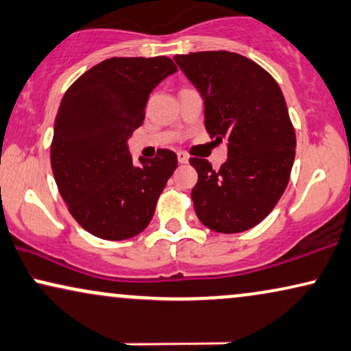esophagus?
Masks as SVG:
<instances>
[{"label": "esophagus", "instance_id": "esophagus-1", "mask_svg": "<svg viewBox=\"0 0 351 351\" xmlns=\"http://www.w3.org/2000/svg\"><path fill=\"white\" fill-rule=\"evenodd\" d=\"M177 159H179L180 165H186V162H189V156H186V154L182 153V152L177 153Z\"/></svg>", "mask_w": 351, "mask_h": 351}]
</instances>
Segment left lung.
I'll return each mask as SVG.
<instances>
[{
	"label": "left lung",
	"mask_w": 351,
	"mask_h": 351,
	"mask_svg": "<svg viewBox=\"0 0 351 351\" xmlns=\"http://www.w3.org/2000/svg\"><path fill=\"white\" fill-rule=\"evenodd\" d=\"M204 99V127L227 140V161L215 171L190 158L198 172L195 213L208 229L239 234L259 224L279 202L292 172L297 136L284 95L269 72L230 51L174 58Z\"/></svg>",
	"instance_id": "obj_1"
}]
</instances>
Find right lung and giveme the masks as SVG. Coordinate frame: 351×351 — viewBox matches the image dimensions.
Masks as SVG:
<instances>
[{"label": "right lung", "mask_w": 351, "mask_h": 351, "mask_svg": "<svg viewBox=\"0 0 351 351\" xmlns=\"http://www.w3.org/2000/svg\"><path fill=\"white\" fill-rule=\"evenodd\" d=\"M176 71L166 56L109 58L82 74L61 99L51 169L72 217L95 237L132 239L152 221L177 154L161 148L136 165L127 140L143 124L154 86Z\"/></svg>", "instance_id": "right-lung-1"}]
</instances>
